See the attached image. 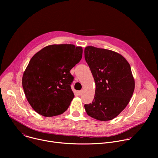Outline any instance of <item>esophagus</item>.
<instances>
[{
	"instance_id": "1",
	"label": "esophagus",
	"mask_w": 158,
	"mask_h": 158,
	"mask_svg": "<svg viewBox=\"0 0 158 158\" xmlns=\"http://www.w3.org/2000/svg\"><path fill=\"white\" fill-rule=\"evenodd\" d=\"M82 91H78V94H79V96H81V95L82 94Z\"/></svg>"
}]
</instances>
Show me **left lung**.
<instances>
[{"label":"left lung","mask_w":158,"mask_h":158,"mask_svg":"<svg viewBox=\"0 0 158 158\" xmlns=\"http://www.w3.org/2000/svg\"><path fill=\"white\" fill-rule=\"evenodd\" d=\"M84 57L96 83L94 98L84 107L96 119L111 120L128 104L134 90L129 64L121 54L107 49L87 46Z\"/></svg>","instance_id":"left-lung-1"}]
</instances>
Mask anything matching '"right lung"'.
Returning a JSON list of instances; mask_svg holds the SVG:
<instances>
[{
  "mask_svg": "<svg viewBox=\"0 0 158 158\" xmlns=\"http://www.w3.org/2000/svg\"><path fill=\"white\" fill-rule=\"evenodd\" d=\"M82 56V48L73 44L45 47L31 59L22 77L26 97L38 114L52 117L62 114L74 95L70 71Z\"/></svg>",
  "mask_w": 158,
  "mask_h": 158,
  "instance_id": "obj_1",
  "label": "right lung"
}]
</instances>
